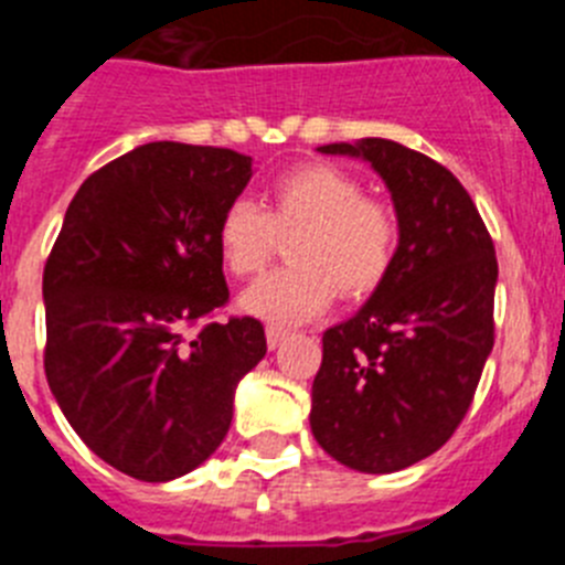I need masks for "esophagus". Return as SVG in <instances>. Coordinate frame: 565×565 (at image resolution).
Segmentation results:
<instances>
[{
    "label": "esophagus",
    "instance_id": "1",
    "mask_svg": "<svg viewBox=\"0 0 565 565\" xmlns=\"http://www.w3.org/2000/svg\"><path fill=\"white\" fill-rule=\"evenodd\" d=\"M286 339H288L286 328H279V326H268L266 328V342H268V348H271V351L286 342Z\"/></svg>",
    "mask_w": 565,
    "mask_h": 565
}]
</instances>
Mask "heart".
<instances>
[{
  "instance_id": "obj_1",
  "label": "heart",
  "mask_w": 565,
  "mask_h": 565,
  "mask_svg": "<svg viewBox=\"0 0 565 565\" xmlns=\"http://www.w3.org/2000/svg\"><path fill=\"white\" fill-rule=\"evenodd\" d=\"M302 232L291 246L297 266L254 282L239 306L271 326H299L337 297L376 291L396 259L398 217L371 201L356 174L331 163H299L271 183V209L248 198L228 203L217 223V248L234 277H252L277 254L279 234Z\"/></svg>"
}]
</instances>
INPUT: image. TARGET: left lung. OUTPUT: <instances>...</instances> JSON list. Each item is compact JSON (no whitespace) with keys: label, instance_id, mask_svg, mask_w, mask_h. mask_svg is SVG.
I'll list each match as a JSON object with an SVG mask.
<instances>
[{"label":"left lung","instance_id":"obj_1","mask_svg":"<svg viewBox=\"0 0 565 565\" xmlns=\"http://www.w3.org/2000/svg\"><path fill=\"white\" fill-rule=\"evenodd\" d=\"M319 152L371 163L402 228L382 286L322 333L311 391L319 447L384 476L433 456L467 416L495 344V246L467 189L427 154L387 138Z\"/></svg>","mask_w":565,"mask_h":565}]
</instances>
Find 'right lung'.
<instances>
[{
    "mask_svg": "<svg viewBox=\"0 0 565 565\" xmlns=\"http://www.w3.org/2000/svg\"><path fill=\"white\" fill-rule=\"evenodd\" d=\"M252 181L234 149L154 141L93 172L44 266V373L70 427L118 472L163 483L226 438L237 382L266 356L228 302L217 223Z\"/></svg>",
    "mask_w": 565,
    "mask_h": 565,
    "instance_id": "1",
    "label": "right lung"
}]
</instances>
